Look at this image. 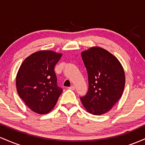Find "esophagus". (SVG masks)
Masks as SVG:
<instances>
[{
	"instance_id": "1",
	"label": "esophagus",
	"mask_w": 145,
	"mask_h": 145,
	"mask_svg": "<svg viewBox=\"0 0 145 145\" xmlns=\"http://www.w3.org/2000/svg\"><path fill=\"white\" fill-rule=\"evenodd\" d=\"M68 89H70V90H75V86H69Z\"/></svg>"
}]
</instances>
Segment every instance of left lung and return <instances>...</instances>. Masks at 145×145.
I'll use <instances>...</instances> for the list:
<instances>
[{
  "label": "left lung",
  "instance_id": "obj_1",
  "mask_svg": "<svg viewBox=\"0 0 145 145\" xmlns=\"http://www.w3.org/2000/svg\"><path fill=\"white\" fill-rule=\"evenodd\" d=\"M81 56L87 70L89 90L80 100L91 114H105L122 96L125 83L123 68L115 56L102 48H90Z\"/></svg>",
  "mask_w": 145,
  "mask_h": 145
}]
</instances>
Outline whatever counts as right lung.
<instances>
[{
	"label": "right lung",
	"instance_id": "obj_1",
	"mask_svg": "<svg viewBox=\"0 0 145 145\" xmlns=\"http://www.w3.org/2000/svg\"><path fill=\"white\" fill-rule=\"evenodd\" d=\"M62 56L52 50H40L28 56L16 76L18 93L33 112L47 114L54 108L63 90L57 86L54 67Z\"/></svg>",
	"mask_w": 145,
	"mask_h": 145
}]
</instances>
